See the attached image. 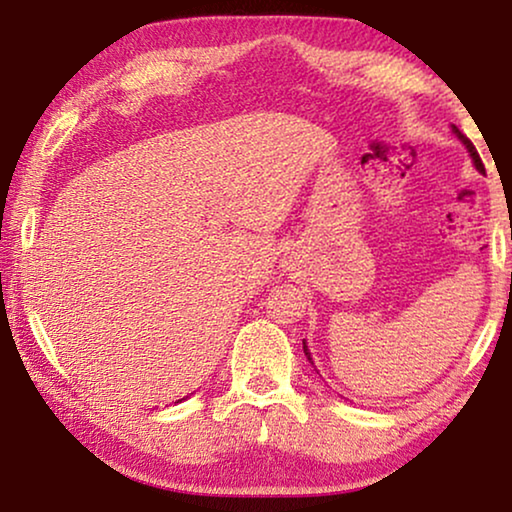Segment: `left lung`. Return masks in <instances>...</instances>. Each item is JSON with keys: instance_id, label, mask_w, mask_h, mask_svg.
Wrapping results in <instances>:
<instances>
[{"instance_id": "obj_1", "label": "left lung", "mask_w": 512, "mask_h": 512, "mask_svg": "<svg viewBox=\"0 0 512 512\" xmlns=\"http://www.w3.org/2000/svg\"><path fill=\"white\" fill-rule=\"evenodd\" d=\"M452 130H454V135H457L461 142H464V146L468 149V153H471V158H473V165L478 167V170H485V165H482V160H480V156H478V151H475V146H473V142L471 139H468L464 132H461L457 125H452ZM303 349H305V356L307 359H310V363H312V356H310V349H307V345H305V340H303Z\"/></svg>"}]
</instances>
